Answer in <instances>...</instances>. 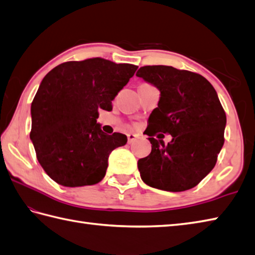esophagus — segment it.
Listing matches in <instances>:
<instances>
[{
    "instance_id": "34e87169",
    "label": "esophagus",
    "mask_w": 255,
    "mask_h": 255,
    "mask_svg": "<svg viewBox=\"0 0 255 255\" xmlns=\"http://www.w3.org/2000/svg\"><path fill=\"white\" fill-rule=\"evenodd\" d=\"M127 137H128V143H132L134 140L138 138L136 134H133V133H128Z\"/></svg>"
}]
</instances>
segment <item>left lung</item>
<instances>
[{
  "label": "left lung",
  "instance_id": "left-lung-1",
  "mask_svg": "<svg viewBox=\"0 0 255 255\" xmlns=\"http://www.w3.org/2000/svg\"><path fill=\"white\" fill-rule=\"evenodd\" d=\"M160 90V101L149 117L151 153L138 161L147 185L167 192L195 187L214 169L225 142V110L203 75L167 66H145L136 73ZM170 133L166 146L153 138Z\"/></svg>",
  "mask_w": 255,
  "mask_h": 255
}]
</instances>
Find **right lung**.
Segmentation results:
<instances>
[{"instance_id": "obj_1", "label": "right lung", "mask_w": 255, "mask_h": 255, "mask_svg": "<svg viewBox=\"0 0 255 255\" xmlns=\"http://www.w3.org/2000/svg\"><path fill=\"white\" fill-rule=\"evenodd\" d=\"M137 66L103 58L59 64L48 73L31 103L30 139L37 160L53 181L67 187L94 185L105 176L108 156L126 134L103 132L99 111H111Z\"/></svg>"}]
</instances>
